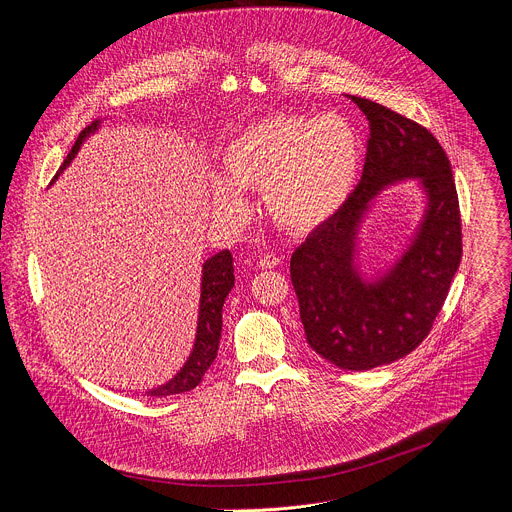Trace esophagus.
<instances>
[{
  "instance_id": "1",
  "label": "esophagus",
  "mask_w": 512,
  "mask_h": 512,
  "mask_svg": "<svg viewBox=\"0 0 512 512\" xmlns=\"http://www.w3.org/2000/svg\"><path fill=\"white\" fill-rule=\"evenodd\" d=\"M279 263H281V259H279L277 255H271V253L263 255V257L259 259V267H263V269H273V267H277Z\"/></svg>"
}]
</instances>
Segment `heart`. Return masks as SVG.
Segmentation results:
<instances>
[{
  "label": "heart",
  "mask_w": 512,
  "mask_h": 512,
  "mask_svg": "<svg viewBox=\"0 0 512 512\" xmlns=\"http://www.w3.org/2000/svg\"><path fill=\"white\" fill-rule=\"evenodd\" d=\"M362 166V141L336 113H277L245 127L223 150L227 180H212L214 208L235 216L239 190H261L269 221L285 233L306 235L340 212Z\"/></svg>",
  "instance_id": "1"
}]
</instances>
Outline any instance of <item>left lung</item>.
Here are the masks:
<instances>
[{
    "label": "left lung",
    "mask_w": 512,
    "mask_h": 512,
    "mask_svg": "<svg viewBox=\"0 0 512 512\" xmlns=\"http://www.w3.org/2000/svg\"><path fill=\"white\" fill-rule=\"evenodd\" d=\"M369 119L367 160L340 212L289 261L308 344L344 371H369L415 350L440 314L462 259V221L450 160L425 127L375 101L350 97ZM420 178L424 221L396 265L373 282L353 265L368 202L387 185Z\"/></svg>",
    "instance_id": "1"
}]
</instances>
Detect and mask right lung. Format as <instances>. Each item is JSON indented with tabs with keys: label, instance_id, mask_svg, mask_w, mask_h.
<instances>
[{
	"label": "right lung",
	"instance_id": "right-lung-1",
	"mask_svg": "<svg viewBox=\"0 0 512 512\" xmlns=\"http://www.w3.org/2000/svg\"><path fill=\"white\" fill-rule=\"evenodd\" d=\"M99 127V121L85 127L79 133V139L72 145L64 164L60 166L58 174L70 164V160L77 156L81 143ZM56 174V176H58ZM235 285V273H233V255L229 249L212 255L202 265V287H200V310H198V328H196V340L192 354L188 356L186 364L180 369V373L168 381L166 385L148 391L150 397H168V395H180L186 391H192L204 377V373L210 369V364L216 358L218 352V340H221L223 330V306L229 296V291Z\"/></svg>",
	"mask_w": 512,
	"mask_h": 512
}]
</instances>
